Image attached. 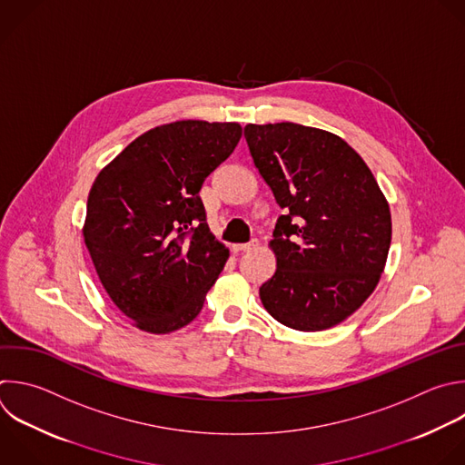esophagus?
<instances>
[{
  "mask_svg": "<svg viewBox=\"0 0 465 465\" xmlns=\"http://www.w3.org/2000/svg\"><path fill=\"white\" fill-rule=\"evenodd\" d=\"M255 246H257V241L253 239V241L244 242V244H233L232 248H233V252H250V250H253Z\"/></svg>",
  "mask_w": 465,
  "mask_h": 465,
  "instance_id": "1",
  "label": "esophagus"
}]
</instances>
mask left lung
I'll use <instances>...</instances> for the list:
<instances>
[{
  "mask_svg": "<svg viewBox=\"0 0 465 465\" xmlns=\"http://www.w3.org/2000/svg\"><path fill=\"white\" fill-rule=\"evenodd\" d=\"M244 138L286 212L270 241L277 268L261 284V301L284 327L331 329L358 311L381 277L392 235L389 203L363 159L334 133L248 124Z\"/></svg>",
  "mask_w": 465,
  "mask_h": 465,
  "instance_id": "left-lung-1",
  "label": "left lung"
}]
</instances>
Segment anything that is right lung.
Returning a JSON list of instances; mask_svg holds the SVG:
<instances>
[{
  "label": "right lung",
  "instance_id": "add662e5",
  "mask_svg": "<svg viewBox=\"0 0 465 465\" xmlns=\"http://www.w3.org/2000/svg\"><path fill=\"white\" fill-rule=\"evenodd\" d=\"M241 134L237 122L164 124L94 179L84 241L107 295L136 329L170 334L203 311L230 252L210 232L199 192Z\"/></svg>",
  "mask_w": 465,
  "mask_h": 465
}]
</instances>
